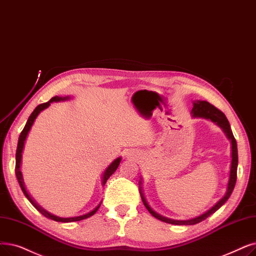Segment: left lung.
I'll use <instances>...</instances> for the list:
<instances>
[{"label":"left lung","instance_id":"1","mask_svg":"<svg viewBox=\"0 0 256 256\" xmlns=\"http://www.w3.org/2000/svg\"><path fill=\"white\" fill-rule=\"evenodd\" d=\"M192 114L194 117H200V118H205V119H209L212 122H214L216 124H218L223 132L226 134L227 138L231 141V168H230V174H229V181H228V186H227V192L225 194V196L222 198L220 201L214 206L211 207L209 210H207L205 214L198 216L196 218H190V220H172L168 218H165L160 216L159 214L154 212V211L148 206V202L146 201V198L143 196L142 192V187H141V181H140V194L142 198V201L144 206L146 207V209L150 211V214L154 216L156 218H158L162 222H165V223H168V224H172V225H194L200 223V222L204 220L205 218H207L209 216H211L212 214H214L216 211L223 206L227 200L230 198L233 190H234V186H236V170H238V144H236V140L232 134V130L229 124V121L226 118L225 114L220 110L218 108H216L214 106L210 104L207 102H202V100H198L194 102V108L192 110Z\"/></svg>","mask_w":256,"mask_h":256}]
</instances>
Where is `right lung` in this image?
<instances>
[{"label": "right lung", "instance_id": "1", "mask_svg": "<svg viewBox=\"0 0 256 256\" xmlns=\"http://www.w3.org/2000/svg\"><path fill=\"white\" fill-rule=\"evenodd\" d=\"M69 98H70L69 96H66V97L54 96V97H52V98L50 99V100H49L48 102L42 104L34 108V110H33V112L31 113V115L29 116V118H28V120H27V122H26V126H25V128H23V130H22L20 135V137H18V148H16V179H18V184H20V188H22V192H24L25 196L29 200V202H30L33 206H34L44 216H46V218H50V220H56V222H62V223H69V222H77V220H84V218H88L92 216L93 214H95V212L98 210V208L100 207L102 202L99 203L98 206H96L92 211H90V212H88V214H84V216H80L60 218V216H54V214H51L50 212H48L47 210L42 208V207L34 201V200H33V198H31V196L28 194V192H27V190H26L25 183H24L23 174H22V172H20V163H22V154H23V150H24V146H25V141H26V138H27V136H28V132H29L31 126H33V122H34V120H36V117L38 116V114L42 112V110L47 108L51 104V102H62V100H68ZM120 162H121V158L119 157V158L115 159L112 163H110V164L108 166L106 170L104 172V176H102V185H104V184L106 183L108 178H110V176H112V174L115 172V170L118 168V166H119Z\"/></svg>", "mask_w": 256, "mask_h": 256}]
</instances>
